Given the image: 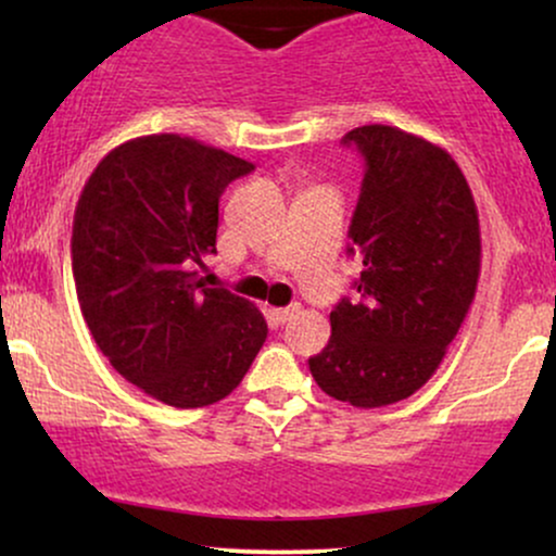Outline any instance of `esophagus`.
Here are the masks:
<instances>
[{"label":"esophagus","mask_w":556,"mask_h":556,"mask_svg":"<svg viewBox=\"0 0 556 556\" xmlns=\"http://www.w3.org/2000/svg\"><path fill=\"white\" fill-rule=\"evenodd\" d=\"M298 311H300V305H287V308H274V311H271L274 324H287L292 316L298 314Z\"/></svg>","instance_id":"obj_1"}]
</instances>
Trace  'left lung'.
Here are the masks:
<instances>
[{
    "mask_svg": "<svg viewBox=\"0 0 556 556\" xmlns=\"http://www.w3.org/2000/svg\"><path fill=\"white\" fill-rule=\"evenodd\" d=\"M342 143L366 159L348 253L358 298L329 314L331 337L308 361L329 397L384 407L418 392L442 363L476 298L481 229L468 180L442 146L392 125Z\"/></svg>",
    "mask_w": 556,
    "mask_h": 556,
    "instance_id": "left-lung-1",
    "label": "left lung"
}]
</instances>
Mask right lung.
I'll return each mask as SVG.
<instances>
[{
    "mask_svg": "<svg viewBox=\"0 0 556 556\" xmlns=\"http://www.w3.org/2000/svg\"><path fill=\"white\" fill-rule=\"evenodd\" d=\"M253 169L162 132L112 149L78 198L70 253L83 318L114 371L164 405L225 400L269 334L251 300L193 271L216 253L219 195Z\"/></svg>",
    "mask_w": 556,
    "mask_h": 556,
    "instance_id": "obj_1",
    "label": "right lung"
}]
</instances>
